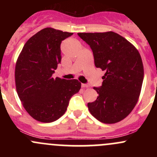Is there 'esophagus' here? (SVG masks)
Masks as SVG:
<instances>
[{"instance_id":"obj_1","label":"esophagus","mask_w":157,"mask_h":157,"mask_svg":"<svg viewBox=\"0 0 157 157\" xmlns=\"http://www.w3.org/2000/svg\"><path fill=\"white\" fill-rule=\"evenodd\" d=\"M82 87L83 88H88L89 86H90V85L89 84H85V83H82Z\"/></svg>"}]
</instances>
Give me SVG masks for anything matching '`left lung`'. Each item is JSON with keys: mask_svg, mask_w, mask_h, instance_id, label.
I'll return each instance as SVG.
<instances>
[{"mask_svg": "<svg viewBox=\"0 0 157 157\" xmlns=\"http://www.w3.org/2000/svg\"><path fill=\"white\" fill-rule=\"evenodd\" d=\"M90 46L96 67L105 71L99 96L89 102L93 117L105 124H114L129 115L138 101L144 80V65L138 50L114 32L80 33Z\"/></svg>", "mask_w": 157, "mask_h": 157, "instance_id": "1", "label": "left lung"}]
</instances>
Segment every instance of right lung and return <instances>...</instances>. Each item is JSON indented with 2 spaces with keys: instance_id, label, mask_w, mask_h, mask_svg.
<instances>
[{
  "instance_id": "right-lung-1",
  "label": "right lung",
  "mask_w": 157,
  "mask_h": 157,
  "mask_svg": "<svg viewBox=\"0 0 157 157\" xmlns=\"http://www.w3.org/2000/svg\"><path fill=\"white\" fill-rule=\"evenodd\" d=\"M72 33L48 27L26 42L15 67L16 89L23 107L36 121L52 122L65 113L71 96L78 93L77 80L54 78L61 63V43Z\"/></svg>"
}]
</instances>
